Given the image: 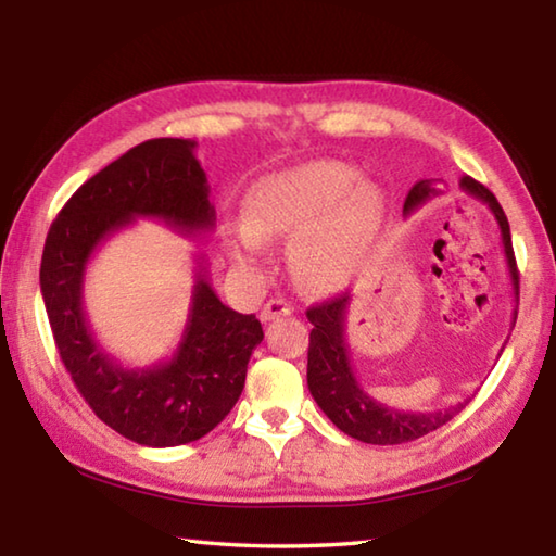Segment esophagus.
<instances>
[{
  "label": "esophagus",
  "instance_id": "esophagus-1",
  "mask_svg": "<svg viewBox=\"0 0 556 556\" xmlns=\"http://www.w3.org/2000/svg\"><path fill=\"white\" fill-rule=\"evenodd\" d=\"M291 312H294V306H291L289 301H285V299H269L267 304L262 306L260 318L267 324V321H275V318H285Z\"/></svg>",
  "mask_w": 556,
  "mask_h": 556
}]
</instances>
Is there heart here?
<instances>
[{
    "label": "heart",
    "mask_w": 556,
    "mask_h": 556,
    "mask_svg": "<svg viewBox=\"0 0 556 556\" xmlns=\"http://www.w3.org/2000/svg\"><path fill=\"white\" fill-rule=\"evenodd\" d=\"M380 193L343 162H306L262 176L242 203L244 225L228 238L230 255L252 265L265 240L291 236L294 275L314 289L351 281L372 248L380 225Z\"/></svg>",
    "instance_id": "b5f03b06"
}]
</instances>
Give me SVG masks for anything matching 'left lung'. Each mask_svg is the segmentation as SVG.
I'll return each mask as SVG.
<instances>
[{
    "label": "left lung",
    "mask_w": 556,
    "mask_h": 556,
    "mask_svg": "<svg viewBox=\"0 0 556 556\" xmlns=\"http://www.w3.org/2000/svg\"><path fill=\"white\" fill-rule=\"evenodd\" d=\"M460 188L466 193L476 195L483 201L488 208L493 211L497 225H501V238L505 248L507 269H510L515 301L520 299L517 294V265L513 252V238L510 225H507L505 213L497 203L495 195L488 191L483 184L476 178L464 176L460 178ZM431 195H439V188H434V178H425L412 186V191L404 199V213H412L419 208L421 203L429 201ZM348 294H338L333 299L316 304L306 312L308 321H312V336H308V365H306V382L312 390V397L318 407L333 425L343 431V434L353 437L363 444H404V441H414L419 437H427L429 431L444 427L454 414L466 407V402H458L456 407L439 409V412H400L394 407H384V404L375 402L368 392L361 388L355 372L351 368V357H348V343H345V306ZM517 312H513V326H515Z\"/></svg>",
    "instance_id": "8db88e82"
}]
</instances>
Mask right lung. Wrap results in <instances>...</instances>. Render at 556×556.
Instances as JSON below:
<instances>
[{
  "mask_svg": "<svg viewBox=\"0 0 556 556\" xmlns=\"http://www.w3.org/2000/svg\"><path fill=\"white\" fill-rule=\"evenodd\" d=\"M191 139H149L88 178L46 235L41 294L53 341L90 409L142 446H181L228 417L242 394L250 355L262 343L255 314L215 294L203 262L191 312L172 361L125 368L98 345L83 312V277L102 242L135 218H156L181 235L213 230L208 178Z\"/></svg>",
  "mask_w": 556,
  "mask_h": 556,
  "instance_id": "right-lung-1",
  "label": "right lung"
}]
</instances>
